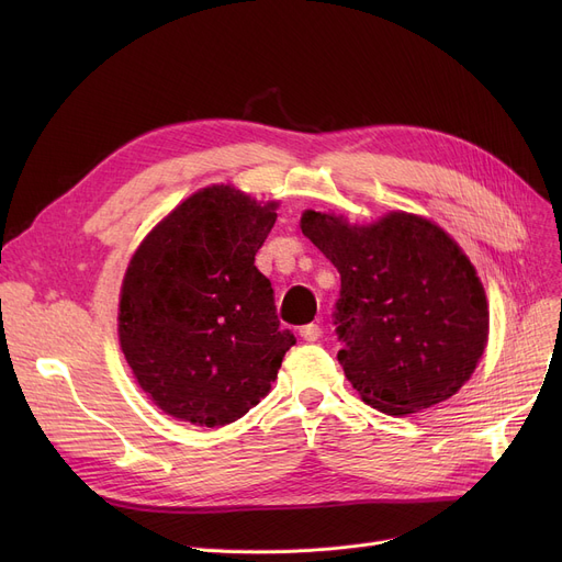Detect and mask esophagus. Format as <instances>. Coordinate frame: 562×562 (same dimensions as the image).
<instances>
[{
  "label": "esophagus",
  "mask_w": 562,
  "mask_h": 562,
  "mask_svg": "<svg viewBox=\"0 0 562 562\" xmlns=\"http://www.w3.org/2000/svg\"><path fill=\"white\" fill-rule=\"evenodd\" d=\"M301 337H303L305 341H316V339L321 337V328L316 326V323H310V326H303V328H301Z\"/></svg>",
  "instance_id": "esophagus-1"
}]
</instances>
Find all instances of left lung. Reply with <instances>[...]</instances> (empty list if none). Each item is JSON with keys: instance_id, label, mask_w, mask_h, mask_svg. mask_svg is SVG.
<instances>
[{"instance_id": "1", "label": "left lung", "mask_w": 562, "mask_h": 562, "mask_svg": "<svg viewBox=\"0 0 562 562\" xmlns=\"http://www.w3.org/2000/svg\"><path fill=\"white\" fill-rule=\"evenodd\" d=\"M301 229L341 276L333 326L339 364L362 401L412 415L451 398L487 341V301L467 255L426 218L373 225L305 212Z\"/></svg>"}]
</instances>
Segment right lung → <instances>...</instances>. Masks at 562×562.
<instances>
[{
    "mask_svg": "<svg viewBox=\"0 0 562 562\" xmlns=\"http://www.w3.org/2000/svg\"><path fill=\"white\" fill-rule=\"evenodd\" d=\"M229 187L193 193L130 261L117 333L140 390L175 419L216 428L241 419L296 344L255 266L276 223Z\"/></svg>",
    "mask_w": 562,
    "mask_h": 562,
    "instance_id": "right-lung-1",
    "label": "right lung"
}]
</instances>
